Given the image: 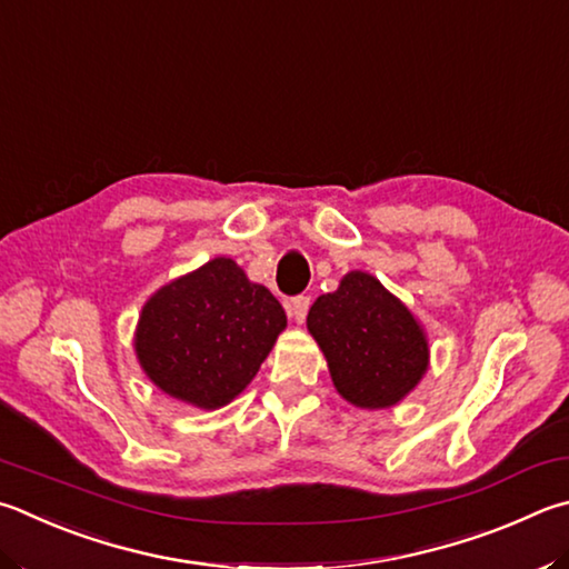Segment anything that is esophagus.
<instances>
[{"label": "esophagus", "mask_w": 569, "mask_h": 569, "mask_svg": "<svg viewBox=\"0 0 569 569\" xmlns=\"http://www.w3.org/2000/svg\"><path fill=\"white\" fill-rule=\"evenodd\" d=\"M308 308H311V298L308 296H296L291 306H288V313L296 320V323H303L306 316H308Z\"/></svg>", "instance_id": "obj_1"}]
</instances>
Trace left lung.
<instances>
[{
  "label": "left lung",
  "instance_id": "left-lung-1",
  "mask_svg": "<svg viewBox=\"0 0 569 569\" xmlns=\"http://www.w3.org/2000/svg\"><path fill=\"white\" fill-rule=\"evenodd\" d=\"M308 333L326 356L338 396L363 410L392 408L428 373V333L376 276L350 271L316 298Z\"/></svg>",
  "mask_w": 569,
  "mask_h": 569
}]
</instances>
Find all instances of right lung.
Listing matches in <instances>:
<instances>
[{"mask_svg": "<svg viewBox=\"0 0 569 569\" xmlns=\"http://www.w3.org/2000/svg\"><path fill=\"white\" fill-rule=\"evenodd\" d=\"M286 330V311L233 258L216 256L143 303L133 350L169 398L216 410L246 390Z\"/></svg>", "mask_w": 569, "mask_h": 569, "instance_id": "add662e5", "label": "right lung"}]
</instances>
